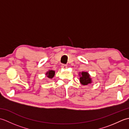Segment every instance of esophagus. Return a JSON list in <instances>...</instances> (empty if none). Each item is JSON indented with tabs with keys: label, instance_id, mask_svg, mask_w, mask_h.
Masks as SVG:
<instances>
[{
	"label": "esophagus",
	"instance_id": "esophagus-1",
	"mask_svg": "<svg viewBox=\"0 0 129 129\" xmlns=\"http://www.w3.org/2000/svg\"><path fill=\"white\" fill-rule=\"evenodd\" d=\"M61 68H62V69H66L68 67H67V65L62 64V65H61Z\"/></svg>",
	"mask_w": 129,
	"mask_h": 129
}]
</instances>
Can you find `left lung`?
<instances>
[{
  "label": "left lung",
  "instance_id": "1",
  "mask_svg": "<svg viewBox=\"0 0 129 129\" xmlns=\"http://www.w3.org/2000/svg\"><path fill=\"white\" fill-rule=\"evenodd\" d=\"M79 76H80L79 81H80V83L81 85H86L92 83V81L91 76H90V75L87 72H79Z\"/></svg>",
  "mask_w": 129,
  "mask_h": 129
}]
</instances>
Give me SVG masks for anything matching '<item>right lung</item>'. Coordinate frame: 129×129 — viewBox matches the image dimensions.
Listing matches in <instances>:
<instances>
[{
    "label": "right lung",
    "mask_w": 129,
    "mask_h": 129,
    "mask_svg": "<svg viewBox=\"0 0 129 129\" xmlns=\"http://www.w3.org/2000/svg\"><path fill=\"white\" fill-rule=\"evenodd\" d=\"M55 72L54 70H49L45 73V75H46V76H47V77L48 78L52 79L54 78V76L55 75Z\"/></svg>",
    "instance_id": "right-lung-1"
}]
</instances>
